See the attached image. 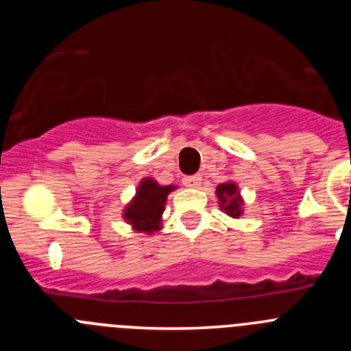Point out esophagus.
<instances>
[{
	"label": "esophagus",
	"mask_w": 351,
	"mask_h": 351,
	"mask_svg": "<svg viewBox=\"0 0 351 351\" xmlns=\"http://www.w3.org/2000/svg\"><path fill=\"white\" fill-rule=\"evenodd\" d=\"M182 182H184V186H188V188H198L200 186V182H202V178L200 176H186L184 179H182Z\"/></svg>",
	"instance_id": "1"
}]
</instances>
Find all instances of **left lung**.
Wrapping results in <instances>:
<instances>
[{"label": "left lung", "instance_id": "left-lung-1", "mask_svg": "<svg viewBox=\"0 0 351 351\" xmlns=\"http://www.w3.org/2000/svg\"><path fill=\"white\" fill-rule=\"evenodd\" d=\"M216 197H218L219 209L230 218L237 219L244 214V200L241 197L237 182L226 181L216 186Z\"/></svg>", "mask_w": 351, "mask_h": 351}]
</instances>
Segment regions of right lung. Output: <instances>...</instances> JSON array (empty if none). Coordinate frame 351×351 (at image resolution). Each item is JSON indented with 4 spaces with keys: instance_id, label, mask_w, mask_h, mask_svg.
I'll return each instance as SVG.
<instances>
[{
    "instance_id": "add662e5",
    "label": "right lung",
    "mask_w": 351,
    "mask_h": 351,
    "mask_svg": "<svg viewBox=\"0 0 351 351\" xmlns=\"http://www.w3.org/2000/svg\"><path fill=\"white\" fill-rule=\"evenodd\" d=\"M176 188V184L163 186L153 178H144L138 182L135 197L123 209V219L141 234L151 235L161 230V214L165 210L167 197Z\"/></svg>"
}]
</instances>
